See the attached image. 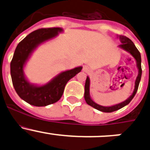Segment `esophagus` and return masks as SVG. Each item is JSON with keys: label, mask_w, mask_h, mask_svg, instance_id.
Instances as JSON below:
<instances>
[{"label": "esophagus", "mask_w": 150, "mask_h": 150, "mask_svg": "<svg viewBox=\"0 0 150 150\" xmlns=\"http://www.w3.org/2000/svg\"><path fill=\"white\" fill-rule=\"evenodd\" d=\"M83 71L84 72H88L89 71V67L88 66H84L83 67Z\"/></svg>", "instance_id": "1"}]
</instances>
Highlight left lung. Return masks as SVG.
Instances as JSON below:
<instances>
[{
  "label": "left lung",
  "mask_w": 150,
  "mask_h": 150,
  "mask_svg": "<svg viewBox=\"0 0 150 150\" xmlns=\"http://www.w3.org/2000/svg\"><path fill=\"white\" fill-rule=\"evenodd\" d=\"M120 39V41L121 42L122 44L120 45V47H121L122 48H123L125 51H128L133 57L135 58L136 61L137 63V67H138L139 69V75L137 76V80H136L135 82V88H134V92H133L132 95L128 98L127 100H125V102H122L118 104H116V105L112 106V107H103V106L99 105V104H96L94 102L92 101V99H91L90 95H89V86H90V80H89L88 77H87L86 81V84H85V93H84V98L85 100H86V103L88 105L91 106L93 108L96 109V110H99V111L104 112H112L116 111V110H118L120 109H121L122 107H125V105L128 104L131 102V101L132 100L133 98L134 97V96L137 93V90H138L139 85L140 81H141V77H142V65H141V62H142V59H141V54L140 52L139 51V50L137 49V47L135 46L134 43L131 41V40H130L128 38H127L126 36L124 35H120L119 37Z\"/></svg>",
  "instance_id": "1"
}]
</instances>
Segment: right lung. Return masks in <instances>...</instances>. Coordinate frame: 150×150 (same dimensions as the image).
Wrapping results in <instances>:
<instances>
[{"mask_svg":"<svg viewBox=\"0 0 150 150\" xmlns=\"http://www.w3.org/2000/svg\"><path fill=\"white\" fill-rule=\"evenodd\" d=\"M59 28H41L32 32L16 46L11 62V75L15 91L21 99L36 107H43L58 102L61 99L67 83L82 69V67L65 71L54 78L48 84L34 86L29 83L23 73V67L32 51L43 42L55 37Z\"/></svg>","mask_w":150,"mask_h":150,"instance_id":"add662e5","label":"right lung"}]
</instances>
